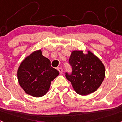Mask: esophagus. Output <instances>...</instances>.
I'll list each match as a JSON object with an SVG mask.
<instances>
[{
    "mask_svg": "<svg viewBox=\"0 0 122 122\" xmlns=\"http://www.w3.org/2000/svg\"><path fill=\"white\" fill-rule=\"evenodd\" d=\"M57 70H58V71H59V73H62V72H63V69H62V67L57 68Z\"/></svg>",
    "mask_w": 122,
    "mask_h": 122,
    "instance_id": "34e87169",
    "label": "esophagus"
}]
</instances>
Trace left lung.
Returning a JSON list of instances; mask_svg holds the SVG:
<instances>
[{"mask_svg": "<svg viewBox=\"0 0 122 122\" xmlns=\"http://www.w3.org/2000/svg\"><path fill=\"white\" fill-rule=\"evenodd\" d=\"M71 73H65L73 89L81 95H87L98 89L105 76V68L101 60L91 52L84 54L81 51H74L69 59Z\"/></svg>", "mask_w": 122, "mask_h": 122, "instance_id": "8db88e82", "label": "left lung"}]
</instances>
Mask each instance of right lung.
<instances>
[{
	"mask_svg": "<svg viewBox=\"0 0 122 122\" xmlns=\"http://www.w3.org/2000/svg\"><path fill=\"white\" fill-rule=\"evenodd\" d=\"M59 74V71L51 66L50 60L38 50L22 61L18 68V79L25 93L41 97L48 92L51 82Z\"/></svg>",
	"mask_w": 122,
	"mask_h": 122,
	"instance_id": "1",
	"label": "right lung"
}]
</instances>
